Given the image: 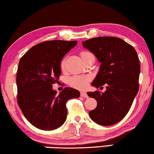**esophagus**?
<instances>
[{
	"label": "esophagus",
	"instance_id": "34e87169",
	"mask_svg": "<svg viewBox=\"0 0 154 154\" xmlns=\"http://www.w3.org/2000/svg\"><path fill=\"white\" fill-rule=\"evenodd\" d=\"M81 96L83 97H85V98H88V94L86 93L85 92H81Z\"/></svg>",
	"mask_w": 154,
	"mask_h": 154
}]
</instances>
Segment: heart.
Listing matches in <instances>:
<instances>
[{
	"label": "heart",
	"instance_id": "heart-1",
	"mask_svg": "<svg viewBox=\"0 0 154 154\" xmlns=\"http://www.w3.org/2000/svg\"><path fill=\"white\" fill-rule=\"evenodd\" d=\"M93 55L91 52L89 51H82L81 52V56L82 59L85 60V58L88 57L89 56ZM66 58H63L60 63V67L62 71L66 70ZM91 78L89 75H74V76L71 77L69 80V85L72 86L73 88H76L79 90H83L88 87Z\"/></svg>",
	"mask_w": 154,
	"mask_h": 154
}]
</instances>
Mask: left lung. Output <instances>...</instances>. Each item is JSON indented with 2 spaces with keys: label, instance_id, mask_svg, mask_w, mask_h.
Listing matches in <instances>:
<instances>
[{
  "label": "left lung",
  "instance_id": "1",
  "mask_svg": "<svg viewBox=\"0 0 154 154\" xmlns=\"http://www.w3.org/2000/svg\"><path fill=\"white\" fill-rule=\"evenodd\" d=\"M101 63L92 85L106 86V91L88 92L95 99L97 107L89 112L94 122L111 125L121 121L129 111L139 90L140 65L134 48L117 37L101 36L83 42ZM103 88V87H101Z\"/></svg>",
  "mask_w": 154,
  "mask_h": 154
}]
</instances>
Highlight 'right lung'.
<instances>
[{
    "label": "right lung",
    "instance_id": "1",
    "mask_svg": "<svg viewBox=\"0 0 154 154\" xmlns=\"http://www.w3.org/2000/svg\"><path fill=\"white\" fill-rule=\"evenodd\" d=\"M77 41H44L20 59L17 73V103L29 123L43 130L60 127L67 116L66 102L80 97L79 90L65 88L60 94L52 90L61 74L60 62Z\"/></svg>",
    "mask_w": 154,
    "mask_h": 154
}]
</instances>
